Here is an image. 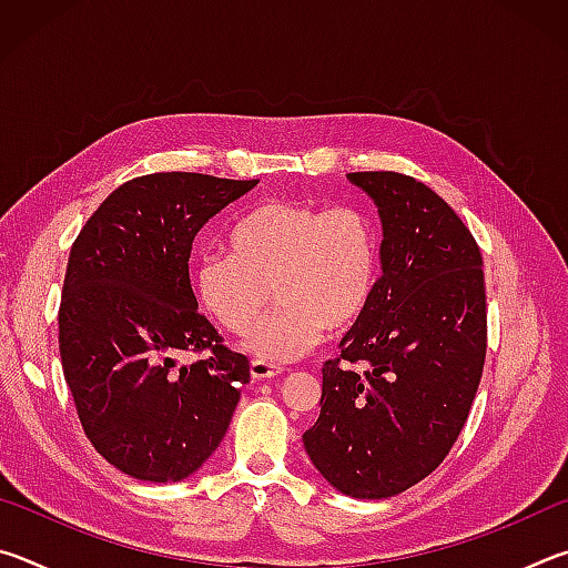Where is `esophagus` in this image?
<instances>
[{"mask_svg": "<svg viewBox=\"0 0 568 568\" xmlns=\"http://www.w3.org/2000/svg\"><path fill=\"white\" fill-rule=\"evenodd\" d=\"M283 373V365L277 363H271V361H253L250 363V376H253V381H267V378H275L281 376Z\"/></svg>", "mask_w": 568, "mask_h": 568, "instance_id": "34e87169", "label": "esophagus"}]
</instances>
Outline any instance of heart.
<instances>
[{
	"label": "heart",
	"mask_w": 568,
	"mask_h": 568,
	"mask_svg": "<svg viewBox=\"0 0 568 568\" xmlns=\"http://www.w3.org/2000/svg\"><path fill=\"white\" fill-rule=\"evenodd\" d=\"M227 245L230 253L197 257L192 291L235 335L255 328L275 293L281 305L245 343L263 361L301 358L328 328L358 323L378 293L381 230L358 205L271 200L235 220Z\"/></svg>",
	"instance_id": "heart-1"
}]
</instances>
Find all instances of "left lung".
Masks as SVG:
<instances>
[{
  "mask_svg": "<svg viewBox=\"0 0 568 568\" xmlns=\"http://www.w3.org/2000/svg\"><path fill=\"white\" fill-rule=\"evenodd\" d=\"M378 205L383 275L368 313L323 365L305 454L353 498L416 486L464 428L486 361L484 257L444 197L398 172H351Z\"/></svg>",
  "mask_w": 568,
  "mask_h": 568,
  "instance_id": "8db88e82",
  "label": "left lung"
}]
</instances>
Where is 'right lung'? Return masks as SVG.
Segmentation results:
<instances>
[{
  "label": "right lung",
  "instance_id": "right-lung-1",
  "mask_svg": "<svg viewBox=\"0 0 568 568\" xmlns=\"http://www.w3.org/2000/svg\"><path fill=\"white\" fill-rule=\"evenodd\" d=\"M255 185L155 172L114 190L74 240L60 305L64 381L92 446L132 478L178 484L203 468L250 383L245 355L197 313L187 261L200 227ZM205 347V362L176 363Z\"/></svg>",
  "mask_w": 568,
  "mask_h": 568
}]
</instances>
